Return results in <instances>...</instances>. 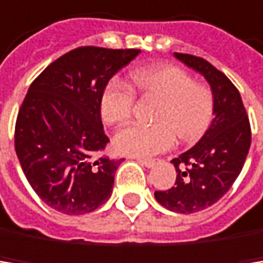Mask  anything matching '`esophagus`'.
<instances>
[{"label":"esophagus","mask_w":263,"mask_h":263,"mask_svg":"<svg viewBox=\"0 0 263 263\" xmlns=\"http://www.w3.org/2000/svg\"><path fill=\"white\" fill-rule=\"evenodd\" d=\"M136 161H137L139 164H142V165L148 167V168L155 167V164H156V161H155V159H143V158H136Z\"/></svg>","instance_id":"1"}]
</instances>
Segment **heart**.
<instances>
[{"instance_id":"obj_1","label":"heart","mask_w":263,"mask_h":263,"mask_svg":"<svg viewBox=\"0 0 263 263\" xmlns=\"http://www.w3.org/2000/svg\"><path fill=\"white\" fill-rule=\"evenodd\" d=\"M133 85L143 96L161 104L155 114V126L130 124L115 134L114 145L118 153L146 158L168 149L175 142L199 139L213 118V95L210 88L196 83L177 66H155L133 76ZM134 105V93L118 80L107 85L101 98V117L114 126L124 123Z\"/></svg>"}]
</instances>
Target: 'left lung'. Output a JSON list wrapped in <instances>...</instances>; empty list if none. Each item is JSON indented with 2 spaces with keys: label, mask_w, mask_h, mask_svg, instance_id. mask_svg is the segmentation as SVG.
Wrapping results in <instances>:
<instances>
[{
  "label": "left lung",
  "mask_w": 263,
  "mask_h": 263,
  "mask_svg": "<svg viewBox=\"0 0 263 263\" xmlns=\"http://www.w3.org/2000/svg\"><path fill=\"white\" fill-rule=\"evenodd\" d=\"M174 57L208 82L215 102V118L202 139L172 159L175 184L155 193L167 210L191 215L216 203L235 183L251 146V126L238 89L221 70L193 55Z\"/></svg>",
  "instance_id": "8db88e82"
}]
</instances>
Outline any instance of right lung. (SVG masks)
Listing matches in <instances>:
<instances>
[{"instance_id":"obj_1","label":"right lung","mask_w":263,"mask_h":263,"mask_svg":"<svg viewBox=\"0 0 263 263\" xmlns=\"http://www.w3.org/2000/svg\"><path fill=\"white\" fill-rule=\"evenodd\" d=\"M140 50L80 47L53 61L31 83L15 124L23 174L44 203L85 215L112 196L123 159H108L101 98Z\"/></svg>"}]
</instances>
